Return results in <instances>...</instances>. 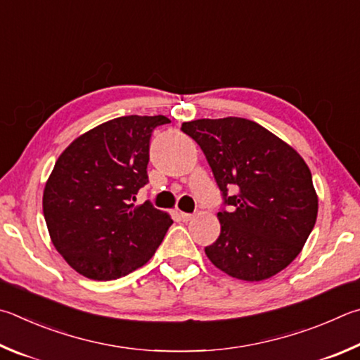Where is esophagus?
<instances>
[{
    "instance_id": "34e87169",
    "label": "esophagus",
    "mask_w": 360,
    "mask_h": 360,
    "mask_svg": "<svg viewBox=\"0 0 360 360\" xmlns=\"http://www.w3.org/2000/svg\"><path fill=\"white\" fill-rule=\"evenodd\" d=\"M193 217V214H188V212H181V219L182 221H188Z\"/></svg>"
}]
</instances>
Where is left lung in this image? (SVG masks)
<instances>
[{"instance_id":"obj_1","label":"left lung","mask_w":360,"mask_h":360,"mask_svg":"<svg viewBox=\"0 0 360 360\" xmlns=\"http://www.w3.org/2000/svg\"><path fill=\"white\" fill-rule=\"evenodd\" d=\"M181 130L198 143L224 200L217 214L220 234L205 247L207 258L247 282L285 269L302 250L318 214L304 159L244 117L197 120L184 122Z\"/></svg>"}]
</instances>
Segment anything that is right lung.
Wrapping results in <instances>:
<instances>
[{
	"label": "right lung",
	"instance_id": "1",
	"mask_svg": "<svg viewBox=\"0 0 360 360\" xmlns=\"http://www.w3.org/2000/svg\"><path fill=\"white\" fill-rule=\"evenodd\" d=\"M167 116H121L89 130L56 160L44 191L51 243L93 280H116L146 264L173 220L146 201L151 136Z\"/></svg>",
	"mask_w": 360,
	"mask_h": 360
}]
</instances>
